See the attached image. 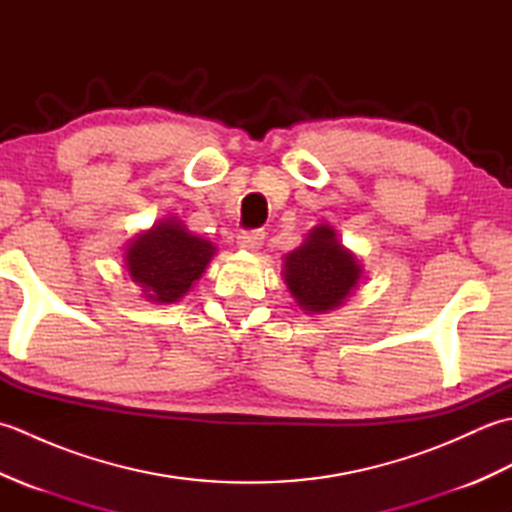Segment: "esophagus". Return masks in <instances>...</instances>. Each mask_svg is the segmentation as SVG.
<instances>
[{
  "label": "esophagus",
  "mask_w": 512,
  "mask_h": 512,
  "mask_svg": "<svg viewBox=\"0 0 512 512\" xmlns=\"http://www.w3.org/2000/svg\"><path fill=\"white\" fill-rule=\"evenodd\" d=\"M264 237L266 233L262 231V228H253V231H242L237 235V244L246 248V250H257L259 246L264 244Z\"/></svg>",
  "instance_id": "esophagus-1"
}]
</instances>
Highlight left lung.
I'll return each mask as SVG.
<instances>
[{"instance_id": "left-lung-1", "label": "left lung", "mask_w": 512, "mask_h": 512, "mask_svg": "<svg viewBox=\"0 0 512 512\" xmlns=\"http://www.w3.org/2000/svg\"><path fill=\"white\" fill-rule=\"evenodd\" d=\"M286 284L299 306L325 312L341 306L361 277V266L330 226H317L306 244L286 257Z\"/></svg>"}]
</instances>
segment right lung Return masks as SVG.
I'll return each mask as SVG.
<instances>
[{
  "label": "right lung",
  "instance_id": "right-lung-1",
  "mask_svg": "<svg viewBox=\"0 0 512 512\" xmlns=\"http://www.w3.org/2000/svg\"><path fill=\"white\" fill-rule=\"evenodd\" d=\"M213 253L211 242L191 235L178 220H167L129 246L127 270L151 301L171 303L200 279Z\"/></svg>",
  "mask_w": 512,
  "mask_h": 512
}]
</instances>
